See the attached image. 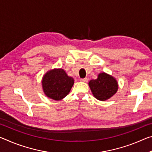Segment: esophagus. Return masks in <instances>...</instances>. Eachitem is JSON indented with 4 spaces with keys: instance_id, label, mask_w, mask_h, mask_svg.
<instances>
[{
    "instance_id": "obj_1",
    "label": "esophagus",
    "mask_w": 152,
    "mask_h": 152,
    "mask_svg": "<svg viewBox=\"0 0 152 152\" xmlns=\"http://www.w3.org/2000/svg\"><path fill=\"white\" fill-rule=\"evenodd\" d=\"M80 80L81 82H87L88 80V78H80Z\"/></svg>"
}]
</instances>
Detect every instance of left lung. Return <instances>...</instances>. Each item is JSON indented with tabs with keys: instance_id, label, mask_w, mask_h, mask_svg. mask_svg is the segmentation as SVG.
Instances as JSON below:
<instances>
[{
	"instance_id": "1",
	"label": "left lung",
	"mask_w": 152,
	"mask_h": 152,
	"mask_svg": "<svg viewBox=\"0 0 152 152\" xmlns=\"http://www.w3.org/2000/svg\"><path fill=\"white\" fill-rule=\"evenodd\" d=\"M88 84L94 96L102 101L113 96L118 89L116 80L106 73L99 74L98 78L91 80Z\"/></svg>"
}]
</instances>
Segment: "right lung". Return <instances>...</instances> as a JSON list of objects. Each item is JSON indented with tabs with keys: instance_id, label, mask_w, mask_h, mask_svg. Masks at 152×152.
<instances>
[{
	"instance_id": "right-lung-1",
	"label": "right lung",
	"mask_w": 152,
	"mask_h": 152,
	"mask_svg": "<svg viewBox=\"0 0 152 152\" xmlns=\"http://www.w3.org/2000/svg\"><path fill=\"white\" fill-rule=\"evenodd\" d=\"M74 79L68 76L62 69H54L46 73L42 80L45 95L56 101H60L70 92Z\"/></svg>"
}]
</instances>
